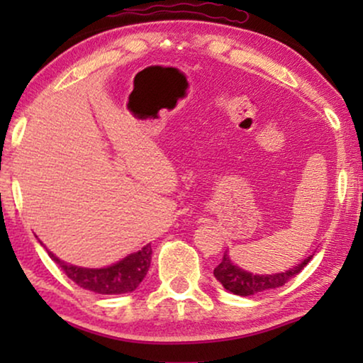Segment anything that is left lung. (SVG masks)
<instances>
[{"label":"left lung","instance_id":"left-lung-1","mask_svg":"<svg viewBox=\"0 0 363 363\" xmlns=\"http://www.w3.org/2000/svg\"><path fill=\"white\" fill-rule=\"evenodd\" d=\"M312 259V255L302 259L297 266H292L291 269L284 272H276V274H252L250 271L241 269L231 261L228 251L223 256V261L215 267L213 274H215L216 281H220L226 291L233 292L236 296H252L257 292L276 289L286 284L292 276L304 269V266Z\"/></svg>","mask_w":363,"mask_h":363}]
</instances>
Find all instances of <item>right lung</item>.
<instances>
[{"instance_id": "add662e5", "label": "right lung", "mask_w": 363, "mask_h": 363, "mask_svg": "<svg viewBox=\"0 0 363 363\" xmlns=\"http://www.w3.org/2000/svg\"><path fill=\"white\" fill-rule=\"evenodd\" d=\"M41 242V241H39ZM43 245V242H41ZM44 246V245H43ZM51 259L62 267L69 279L84 289L97 292V294H127L135 291L143 277L147 276L152 261V246L145 245L140 251L132 252L123 259L106 267H81L69 264L49 250Z\"/></svg>"}]
</instances>
